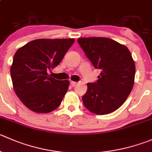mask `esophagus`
Here are the masks:
<instances>
[{"mask_svg":"<svg viewBox=\"0 0 152 152\" xmlns=\"http://www.w3.org/2000/svg\"><path fill=\"white\" fill-rule=\"evenodd\" d=\"M76 84H77V82H73V81H71V82H70V85H71V86H73V87L76 86Z\"/></svg>","mask_w":152,"mask_h":152,"instance_id":"34e87169","label":"esophagus"}]
</instances>
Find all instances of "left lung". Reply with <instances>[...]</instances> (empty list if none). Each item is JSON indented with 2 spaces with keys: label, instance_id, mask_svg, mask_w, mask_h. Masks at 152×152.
<instances>
[{
  "label": "left lung",
  "instance_id": "8db88e82",
  "mask_svg": "<svg viewBox=\"0 0 152 152\" xmlns=\"http://www.w3.org/2000/svg\"><path fill=\"white\" fill-rule=\"evenodd\" d=\"M77 42L94 67L101 70L96 82L87 83L84 105L99 115L114 111L125 102L134 83L135 64L130 51L107 38H80Z\"/></svg>",
  "mask_w": 152,
  "mask_h": 152
}]
</instances>
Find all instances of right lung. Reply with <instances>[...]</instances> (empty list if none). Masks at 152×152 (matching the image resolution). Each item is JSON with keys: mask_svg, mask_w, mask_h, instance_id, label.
Returning a JSON list of instances; mask_svg holds the SVG:
<instances>
[{"mask_svg": "<svg viewBox=\"0 0 152 152\" xmlns=\"http://www.w3.org/2000/svg\"><path fill=\"white\" fill-rule=\"evenodd\" d=\"M74 39H36L17 50L10 69L15 92L29 109L49 113L58 107L68 80L50 77L48 70L59 64Z\"/></svg>", "mask_w": 152, "mask_h": 152, "instance_id": "1", "label": "right lung"}]
</instances>
